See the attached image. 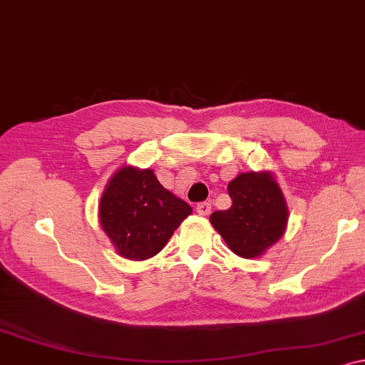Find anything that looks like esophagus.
Segmentation results:
<instances>
[{
    "label": "esophagus",
    "instance_id": "esophagus-1",
    "mask_svg": "<svg viewBox=\"0 0 365 365\" xmlns=\"http://www.w3.org/2000/svg\"><path fill=\"white\" fill-rule=\"evenodd\" d=\"M197 213L201 216H208L211 213V203L210 201H203V203L197 205Z\"/></svg>",
    "mask_w": 365,
    "mask_h": 365
}]
</instances>
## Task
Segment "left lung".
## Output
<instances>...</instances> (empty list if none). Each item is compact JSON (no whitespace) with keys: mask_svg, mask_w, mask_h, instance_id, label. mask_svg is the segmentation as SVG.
<instances>
[{"mask_svg":"<svg viewBox=\"0 0 365 365\" xmlns=\"http://www.w3.org/2000/svg\"><path fill=\"white\" fill-rule=\"evenodd\" d=\"M230 210L215 211L211 225L239 257H260L284 236L288 208L284 193L270 172H249L227 185Z\"/></svg>","mask_w":365,"mask_h":365,"instance_id":"1","label":"left lung"}]
</instances>
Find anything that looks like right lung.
<instances>
[{
	"label": "right lung",
	"instance_id": "1",
	"mask_svg": "<svg viewBox=\"0 0 365 365\" xmlns=\"http://www.w3.org/2000/svg\"><path fill=\"white\" fill-rule=\"evenodd\" d=\"M192 213L145 168L123 167L108 182L100 200V225L123 257L144 260L164 249L173 231Z\"/></svg>",
	"mask_w": 365,
	"mask_h": 365
}]
</instances>
